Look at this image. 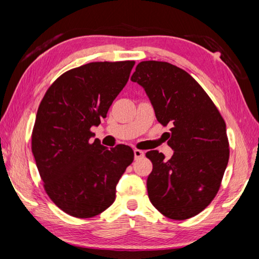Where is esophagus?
<instances>
[{
  "label": "esophagus",
  "instance_id": "obj_1",
  "mask_svg": "<svg viewBox=\"0 0 259 259\" xmlns=\"http://www.w3.org/2000/svg\"><path fill=\"white\" fill-rule=\"evenodd\" d=\"M134 154H135V159L137 160V159H140V157L144 156V152L136 148V150H134Z\"/></svg>",
  "mask_w": 259,
  "mask_h": 259
}]
</instances>
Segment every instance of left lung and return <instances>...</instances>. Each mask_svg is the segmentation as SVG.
Wrapping results in <instances>:
<instances>
[{
  "label": "left lung",
  "mask_w": 259,
  "mask_h": 259,
  "mask_svg": "<svg viewBox=\"0 0 259 259\" xmlns=\"http://www.w3.org/2000/svg\"><path fill=\"white\" fill-rule=\"evenodd\" d=\"M131 81L144 88L156 120L171 125L172 156L165 160L159 151L146 153L153 163L148 198L170 219L195 216L216 196L229 163L225 121L202 87L175 65L142 61Z\"/></svg>",
  "instance_id": "1"
}]
</instances>
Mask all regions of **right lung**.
Wrapping results in <instances>:
<instances>
[{
  "mask_svg": "<svg viewBox=\"0 0 259 259\" xmlns=\"http://www.w3.org/2000/svg\"><path fill=\"white\" fill-rule=\"evenodd\" d=\"M135 61H97L60 75L38 106L32 152L49 198L73 217H95L115 200L116 185L134 161L133 148L108 150L90 129L106 117Z\"/></svg>",
  "mask_w": 259,
  "mask_h": 259,
  "instance_id": "obj_1",
  "label": "right lung"
}]
</instances>
